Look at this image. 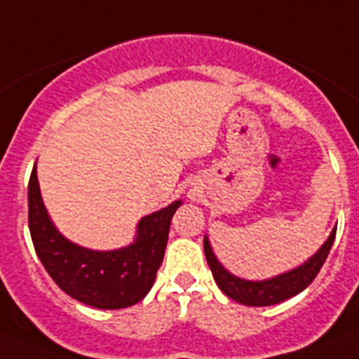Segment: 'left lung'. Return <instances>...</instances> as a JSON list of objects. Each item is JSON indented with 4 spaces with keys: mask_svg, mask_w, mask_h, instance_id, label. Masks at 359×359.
I'll return each instance as SVG.
<instances>
[{
    "mask_svg": "<svg viewBox=\"0 0 359 359\" xmlns=\"http://www.w3.org/2000/svg\"><path fill=\"white\" fill-rule=\"evenodd\" d=\"M334 237L336 228L331 231L327 241L322 244V248L315 255L309 257L302 266L290 269V271L277 275V277L266 278V280H246V278L231 275L217 261V257H215L207 236H205V241H203V248H205V257H207V262L210 266L212 275H214V280L219 286V290L223 291L226 297H230L231 300L244 304V306L264 307L284 302L287 298L294 297V294L306 290L311 282L315 280L320 269H322L323 262H325L329 252H331Z\"/></svg>",
    "mask_w": 359,
    "mask_h": 359,
    "instance_id": "left-lung-1",
    "label": "left lung"
}]
</instances>
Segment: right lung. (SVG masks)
<instances>
[{
	"instance_id": "right-lung-1",
	"label": "right lung",
	"mask_w": 359,
	"mask_h": 359,
	"mask_svg": "<svg viewBox=\"0 0 359 359\" xmlns=\"http://www.w3.org/2000/svg\"><path fill=\"white\" fill-rule=\"evenodd\" d=\"M180 205L182 199L142 217L129 246L100 252L79 246L57 230L41 198L37 167L28 182V228L39 261L66 294L97 309L135 306L151 291Z\"/></svg>"
}]
</instances>
